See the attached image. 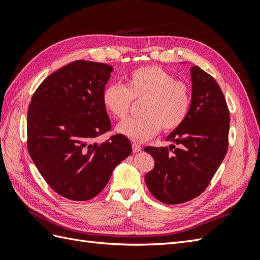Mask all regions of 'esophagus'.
<instances>
[{"instance_id": "obj_1", "label": "esophagus", "mask_w": 260, "mask_h": 260, "mask_svg": "<svg viewBox=\"0 0 260 260\" xmlns=\"http://www.w3.org/2000/svg\"><path fill=\"white\" fill-rule=\"evenodd\" d=\"M141 149H142V147H141L139 144H137V143H133L132 144V151H133V153H139Z\"/></svg>"}]
</instances>
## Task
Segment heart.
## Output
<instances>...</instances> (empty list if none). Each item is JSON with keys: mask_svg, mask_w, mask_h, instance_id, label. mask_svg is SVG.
Here are the masks:
<instances>
[{"mask_svg": "<svg viewBox=\"0 0 260 260\" xmlns=\"http://www.w3.org/2000/svg\"><path fill=\"white\" fill-rule=\"evenodd\" d=\"M143 116L125 120L117 131L135 142H144L162 128L171 132L178 129L188 116L192 94L188 84L177 80L159 66H141L124 77V84H111L102 93V104L116 119L128 116L132 101H141Z\"/></svg>", "mask_w": 260, "mask_h": 260, "instance_id": "heart-1", "label": "heart"}]
</instances>
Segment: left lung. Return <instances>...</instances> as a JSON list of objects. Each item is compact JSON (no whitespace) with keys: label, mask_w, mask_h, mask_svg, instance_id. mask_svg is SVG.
I'll use <instances>...</instances> for the list:
<instances>
[{"label":"left lung","mask_w":260,"mask_h":260,"mask_svg":"<svg viewBox=\"0 0 260 260\" xmlns=\"http://www.w3.org/2000/svg\"><path fill=\"white\" fill-rule=\"evenodd\" d=\"M191 78L190 113L167 137L174 144L144 148L155 160L145 183L155 199L169 205L188 202L205 191L228 151L230 112L223 93L199 66L191 67Z\"/></svg>","instance_id":"obj_1"}]
</instances>
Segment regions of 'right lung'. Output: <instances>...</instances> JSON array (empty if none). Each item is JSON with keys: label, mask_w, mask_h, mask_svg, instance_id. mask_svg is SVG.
<instances>
[{"label": "right lung", "mask_w": 260, "mask_h": 260, "mask_svg": "<svg viewBox=\"0 0 260 260\" xmlns=\"http://www.w3.org/2000/svg\"><path fill=\"white\" fill-rule=\"evenodd\" d=\"M113 67L76 60L46 77L31 99L27 115L29 154L53 190L72 201L101 193L118 164L132 153L130 141L111 131L102 93Z\"/></svg>", "instance_id": "right-lung-1"}]
</instances>
